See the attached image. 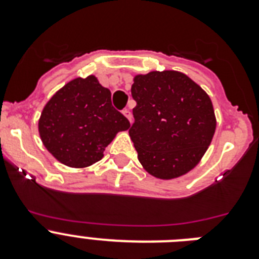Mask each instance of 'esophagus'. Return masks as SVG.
I'll return each mask as SVG.
<instances>
[{
    "instance_id": "esophagus-1",
    "label": "esophagus",
    "mask_w": 259,
    "mask_h": 259,
    "mask_svg": "<svg viewBox=\"0 0 259 259\" xmlns=\"http://www.w3.org/2000/svg\"><path fill=\"white\" fill-rule=\"evenodd\" d=\"M123 114H124V116L128 119V120H130V122H132L131 110H130V109H124V110H123Z\"/></svg>"
}]
</instances>
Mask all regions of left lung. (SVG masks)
<instances>
[{"label": "left lung", "mask_w": 259, "mask_h": 259, "mask_svg": "<svg viewBox=\"0 0 259 259\" xmlns=\"http://www.w3.org/2000/svg\"><path fill=\"white\" fill-rule=\"evenodd\" d=\"M131 93L136 107L128 132L144 168L159 179L191 171L217 125L206 92L182 72L152 71L135 76Z\"/></svg>", "instance_id": "8db88e82"}]
</instances>
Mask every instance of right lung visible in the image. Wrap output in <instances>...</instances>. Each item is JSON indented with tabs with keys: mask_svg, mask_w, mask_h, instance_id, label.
I'll use <instances>...</instances> for the list:
<instances>
[{
	"mask_svg": "<svg viewBox=\"0 0 259 259\" xmlns=\"http://www.w3.org/2000/svg\"><path fill=\"white\" fill-rule=\"evenodd\" d=\"M128 128V119L111 105L109 89L92 75L59 89L38 120L45 148L59 162L77 168L100 161L115 135Z\"/></svg>",
	"mask_w": 259,
	"mask_h": 259,
	"instance_id": "obj_1",
	"label": "right lung"
}]
</instances>
